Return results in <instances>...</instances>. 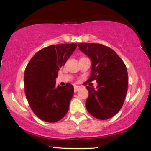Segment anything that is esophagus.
<instances>
[{"instance_id":"esophagus-1","label":"esophagus","mask_w":151,"mask_h":151,"mask_svg":"<svg viewBox=\"0 0 151 151\" xmlns=\"http://www.w3.org/2000/svg\"><path fill=\"white\" fill-rule=\"evenodd\" d=\"M80 88H81V86H77V85L74 86V91L75 92L78 91L80 89Z\"/></svg>"}]
</instances>
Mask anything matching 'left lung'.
I'll use <instances>...</instances> for the list:
<instances>
[{
	"label": "left lung",
	"instance_id": "left-lung-1",
	"mask_svg": "<svg viewBox=\"0 0 151 151\" xmlns=\"http://www.w3.org/2000/svg\"><path fill=\"white\" fill-rule=\"evenodd\" d=\"M79 49L91 60L90 78L96 80V89L86 86L88 97L86 108L92 116L107 119L116 115L123 106L128 90V72L125 64L112 49L97 43H79Z\"/></svg>",
	"mask_w": 151,
	"mask_h": 151
}]
</instances>
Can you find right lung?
Returning <instances> with one entry per match:
<instances>
[{
	"label": "right lung",
	"instance_id": "add662e5",
	"mask_svg": "<svg viewBox=\"0 0 151 151\" xmlns=\"http://www.w3.org/2000/svg\"><path fill=\"white\" fill-rule=\"evenodd\" d=\"M76 47V43L50 45L38 51L27 65L24 73L27 100L34 114L43 121L60 120L69 110L73 86L70 83L56 86L55 78Z\"/></svg>",
	"mask_w": 151,
	"mask_h": 151
}]
</instances>
